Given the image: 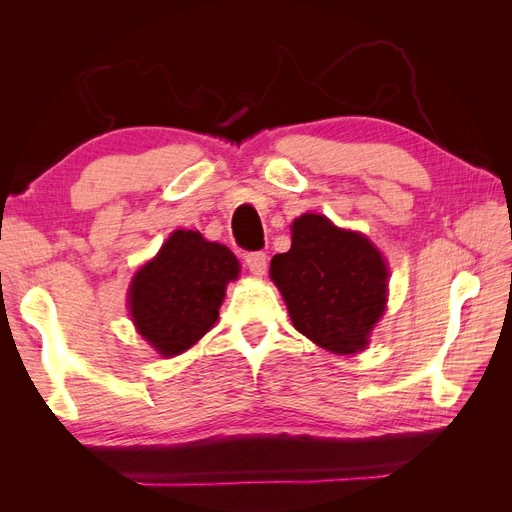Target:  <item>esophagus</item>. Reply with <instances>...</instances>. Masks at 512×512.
Wrapping results in <instances>:
<instances>
[{
  "label": "esophagus",
  "mask_w": 512,
  "mask_h": 512,
  "mask_svg": "<svg viewBox=\"0 0 512 512\" xmlns=\"http://www.w3.org/2000/svg\"><path fill=\"white\" fill-rule=\"evenodd\" d=\"M245 265L256 277H262L267 273V254L265 252H250L245 256Z\"/></svg>",
  "instance_id": "esophagus-1"
}]
</instances>
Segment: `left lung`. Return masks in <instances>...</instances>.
Instances as JSON below:
<instances>
[{
  "instance_id": "left-lung-1",
  "label": "left lung",
  "mask_w": 512,
  "mask_h": 512,
  "mask_svg": "<svg viewBox=\"0 0 512 512\" xmlns=\"http://www.w3.org/2000/svg\"><path fill=\"white\" fill-rule=\"evenodd\" d=\"M290 230V250L273 256L269 275L294 329L333 354L365 350L386 307L389 269L380 250L318 213L301 215Z\"/></svg>"
}]
</instances>
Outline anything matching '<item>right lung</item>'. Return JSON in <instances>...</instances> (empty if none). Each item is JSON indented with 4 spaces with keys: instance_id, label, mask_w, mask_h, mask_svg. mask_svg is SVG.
<instances>
[{
    "instance_id": "1",
    "label": "right lung",
    "mask_w": 512,
    "mask_h": 512,
    "mask_svg": "<svg viewBox=\"0 0 512 512\" xmlns=\"http://www.w3.org/2000/svg\"><path fill=\"white\" fill-rule=\"evenodd\" d=\"M239 260L198 230H175L158 256L136 271L128 292L138 335L164 359L192 348L220 316Z\"/></svg>"
}]
</instances>
